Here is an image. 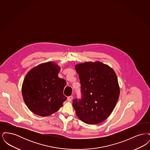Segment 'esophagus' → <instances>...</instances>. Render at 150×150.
<instances>
[{
	"label": "esophagus",
	"mask_w": 150,
	"mask_h": 150,
	"mask_svg": "<svg viewBox=\"0 0 150 150\" xmlns=\"http://www.w3.org/2000/svg\"><path fill=\"white\" fill-rule=\"evenodd\" d=\"M72 98H73V97H72V96H69V97H67V100H68L69 101H71Z\"/></svg>",
	"instance_id": "esophagus-1"
}]
</instances>
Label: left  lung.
Segmentation results:
<instances>
[{
  "mask_svg": "<svg viewBox=\"0 0 150 150\" xmlns=\"http://www.w3.org/2000/svg\"><path fill=\"white\" fill-rule=\"evenodd\" d=\"M82 98L73 100L79 119L88 124L105 120L114 110L120 94L114 70L99 61L76 64Z\"/></svg>",
  "mask_w": 150,
  "mask_h": 150,
  "instance_id": "8db88e82",
  "label": "left lung"
}]
</instances>
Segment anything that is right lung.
<instances>
[{"label":"right lung","instance_id":"obj_1","mask_svg":"<svg viewBox=\"0 0 150 150\" xmlns=\"http://www.w3.org/2000/svg\"><path fill=\"white\" fill-rule=\"evenodd\" d=\"M60 67L48 62L33 68L26 74L22 86L25 104L34 114L47 116L57 112L67 97L64 94L66 82L58 76Z\"/></svg>","mask_w":150,"mask_h":150}]
</instances>
